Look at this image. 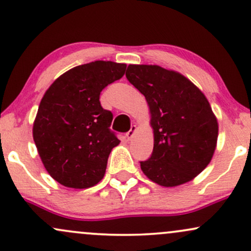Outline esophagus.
Masks as SVG:
<instances>
[{"label": "esophagus", "mask_w": 251, "mask_h": 251, "mask_svg": "<svg viewBox=\"0 0 251 251\" xmlns=\"http://www.w3.org/2000/svg\"><path fill=\"white\" fill-rule=\"evenodd\" d=\"M135 131H137V125H132L131 129H129L127 133H126V138H127V140H131L132 138H133Z\"/></svg>", "instance_id": "esophagus-1"}]
</instances>
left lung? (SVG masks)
Segmentation results:
<instances>
[{"instance_id":"obj_1","label":"left lung","mask_w":251,"mask_h":251,"mask_svg":"<svg viewBox=\"0 0 251 251\" xmlns=\"http://www.w3.org/2000/svg\"><path fill=\"white\" fill-rule=\"evenodd\" d=\"M126 77L148 101L153 152L144 175L165 188L192 180L211 162L218 123L203 92L188 77L157 65H128Z\"/></svg>"}]
</instances>
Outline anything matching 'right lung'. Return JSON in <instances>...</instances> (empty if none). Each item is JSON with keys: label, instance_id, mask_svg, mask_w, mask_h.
Returning <instances> with one entry per match:
<instances>
[{"label": "right lung", "instance_id": "obj_1", "mask_svg": "<svg viewBox=\"0 0 251 251\" xmlns=\"http://www.w3.org/2000/svg\"><path fill=\"white\" fill-rule=\"evenodd\" d=\"M125 70V63H85L63 73L46 91L33 138L46 170L61 185L87 189L103 178L108 155L120 140L109 129L113 114L100 105V92Z\"/></svg>", "mask_w": 251, "mask_h": 251}]
</instances>
